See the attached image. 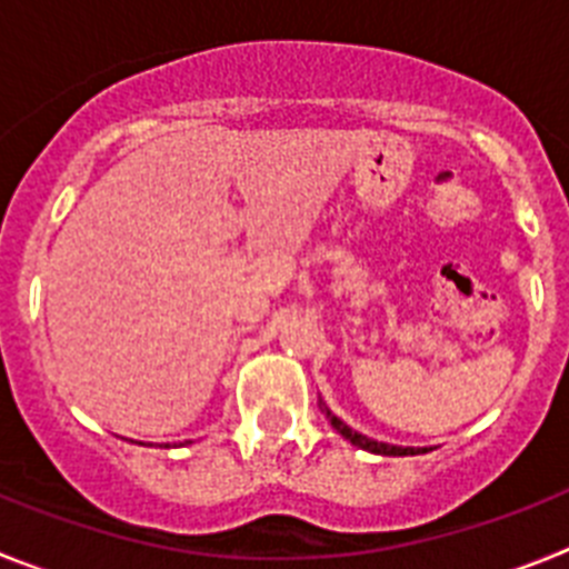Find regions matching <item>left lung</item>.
Wrapping results in <instances>:
<instances>
[{"label":"left lung","instance_id":"left-lung-1","mask_svg":"<svg viewBox=\"0 0 569 569\" xmlns=\"http://www.w3.org/2000/svg\"><path fill=\"white\" fill-rule=\"evenodd\" d=\"M321 410H325V416H328V421L333 425L336 433H341L347 441H350V445L361 447V450H367V453H376V456H419V453H427V447H399V445H385V441L367 439V436L356 433L353 427H347L345 421L339 419V416L330 413L325 405H321Z\"/></svg>","mask_w":569,"mask_h":569}]
</instances>
